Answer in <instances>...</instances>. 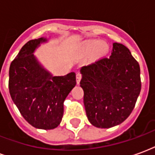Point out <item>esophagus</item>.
<instances>
[{
    "label": "esophagus",
    "instance_id": "esophagus-1",
    "mask_svg": "<svg viewBox=\"0 0 155 155\" xmlns=\"http://www.w3.org/2000/svg\"><path fill=\"white\" fill-rule=\"evenodd\" d=\"M81 78H82V74H81V73H77V74H76V82H77V84L80 83Z\"/></svg>",
    "mask_w": 155,
    "mask_h": 155
}]
</instances>
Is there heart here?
Wrapping results in <instances>:
<instances>
[{
    "label": "heart",
    "mask_w": 155,
    "mask_h": 155,
    "mask_svg": "<svg viewBox=\"0 0 155 155\" xmlns=\"http://www.w3.org/2000/svg\"><path fill=\"white\" fill-rule=\"evenodd\" d=\"M99 45H100V44H99L98 41H94V42H92V43L90 45V47H91V49H94V48L98 47ZM100 50H101V51H104V50H105V46H104V45H101V47H100Z\"/></svg>",
    "instance_id": "heart-1"
}]
</instances>
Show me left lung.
Wrapping results in <instances>:
<instances>
[{"mask_svg":"<svg viewBox=\"0 0 155 155\" xmlns=\"http://www.w3.org/2000/svg\"><path fill=\"white\" fill-rule=\"evenodd\" d=\"M81 73L85 112L94 126L110 128L130 116L141 81L140 64L126 46L115 42L110 57L83 66Z\"/></svg>","mask_w":155,"mask_h":155,"instance_id":"8db88e82","label":"left lung"}]
</instances>
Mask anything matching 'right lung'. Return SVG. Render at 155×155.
<instances>
[{
  "label": "right lung",
  "mask_w": 155,
  "mask_h": 155,
  "mask_svg": "<svg viewBox=\"0 0 155 155\" xmlns=\"http://www.w3.org/2000/svg\"><path fill=\"white\" fill-rule=\"evenodd\" d=\"M46 39L29 41L9 70V91L20 113L32 126L52 130L61 124L64 101L76 84L75 73L53 76L38 62L34 51Z\"/></svg>",
  "instance_id": "1"
}]
</instances>
